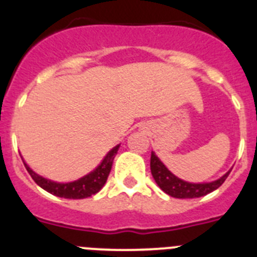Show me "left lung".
<instances>
[{
	"instance_id": "left-lung-1",
	"label": "left lung",
	"mask_w": 257,
	"mask_h": 257,
	"mask_svg": "<svg viewBox=\"0 0 257 257\" xmlns=\"http://www.w3.org/2000/svg\"><path fill=\"white\" fill-rule=\"evenodd\" d=\"M151 171L158 187L169 196L175 197V198H198V197L206 196L208 193L216 190L220 185H222V183L228 178V175L230 174V171L226 172L222 178L217 179L212 183H187V181L176 178L174 174H171L166 169V166L161 162L160 158L153 152L151 156Z\"/></svg>"
}]
</instances>
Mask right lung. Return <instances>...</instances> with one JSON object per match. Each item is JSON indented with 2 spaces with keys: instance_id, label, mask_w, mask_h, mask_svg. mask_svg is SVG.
<instances>
[{
  "instance_id": "right-lung-1",
  "label": "right lung",
  "mask_w": 257,
  "mask_h": 257,
  "mask_svg": "<svg viewBox=\"0 0 257 257\" xmlns=\"http://www.w3.org/2000/svg\"><path fill=\"white\" fill-rule=\"evenodd\" d=\"M118 148H119V145L114 147L112 151L109 152L103 160V162L97 166L94 171L83 176V178L78 179V180L67 184L54 183L51 180H47V179L36 174L35 171H32L27 166V163H24V166H26L27 171L29 172L32 179L35 180V183L46 192L51 193L56 197H61V198L82 199L91 197L92 194H96L104 187V184H105L106 179L109 176V172H110V169H112L113 160H114V156L117 154Z\"/></svg>"
}]
</instances>
